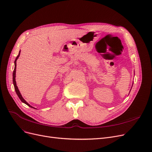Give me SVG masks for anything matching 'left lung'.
<instances>
[{
	"label": "left lung",
	"mask_w": 152,
	"mask_h": 152,
	"mask_svg": "<svg viewBox=\"0 0 152 152\" xmlns=\"http://www.w3.org/2000/svg\"><path fill=\"white\" fill-rule=\"evenodd\" d=\"M133 83H132V86H133ZM131 89H132V88H131Z\"/></svg>",
	"instance_id": "left-lung-1"
}]
</instances>
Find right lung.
Here are the masks:
<instances>
[{
  "mask_svg": "<svg viewBox=\"0 0 152 152\" xmlns=\"http://www.w3.org/2000/svg\"><path fill=\"white\" fill-rule=\"evenodd\" d=\"M20 50L19 51V55L17 56V57H16V58H15V62H14V65H15V67H14V72H13V83H14V88H15V92H16V94H17V96H19V98L20 99V100L22 101V102H23V103H24V104H26L27 105H28V107H31V108H34V109H36L35 108H34V107H33L32 106H31L30 105V104H28V103L24 100V99L22 97V95H21V94H20V91H19V88H18V87H17V84H16V81H15V74H16V66H17V64H16V62H17V59H18V58L19 57V56H20Z\"/></svg>",
  "mask_w": 152,
  "mask_h": 152,
  "instance_id": "obj_1",
  "label": "right lung"
}]
</instances>
